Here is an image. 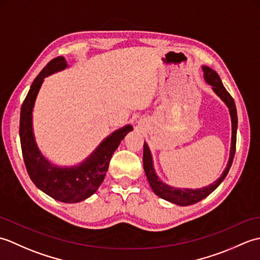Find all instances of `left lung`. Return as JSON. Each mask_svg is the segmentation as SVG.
Returning <instances> with one entry per match:
<instances>
[{
    "label": "left lung",
    "instance_id": "1",
    "mask_svg": "<svg viewBox=\"0 0 260 260\" xmlns=\"http://www.w3.org/2000/svg\"><path fill=\"white\" fill-rule=\"evenodd\" d=\"M204 71V79L207 80L209 85L212 86L213 91L217 93V95L222 99V101L227 105L229 110H230V116H231V121H233V139H231V150H230V157L227 168H225L224 172L220 178L213 182L212 184L209 186L202 187V189H176V187H172L170 185L164 184L163 182L159 181L157 175L154 172L153 169V163H152V156L150 150H148V146L146 143H144V150H143V165H144V171L146 174V178L148 180V183H150L152 190L154 191L156 196L159 198L164 199V200H168L172 203L179 204V206H190V204H194L199 201H201L202 199L208 197L210 193H212L217 187L220 185V183L224 180L225 176H227L229 170L231 168V164H233L234 157H235V152H236V141H237V126H238V117H237V109H236V104L234 98L231 97L230 93L227 91V89L223 87L222 81L220 79L219 75L215 73L214 70L209 67H202Z\"/></svg>",
    "mask_w": 260,
    "mask_h": 260
}]
</instances>
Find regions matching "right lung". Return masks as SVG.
<instances>
[{
    "label": "right lung",
    "mask_w": 260,
    "mask_h": 260,
    "mask_svg": "<svg viewBox=\"0 0 260 260\" xmlns=\"http://www.w3.org/2000/svg\"><path fill=\"white\" fill-rule=\"evenodd\" d=\"M67 67L63 57L52 59L37 76L21 106L20 141L27 174L39 189L64 203L85 200L97 191L108 170L110 158L120 141L133 129L126 125L109 135L84 163L75 168H57L39 152L32 132V109L38 91L47 76Z\"/></svg>",
    "instance_id": "right-lung-1"
}]
</instances>
